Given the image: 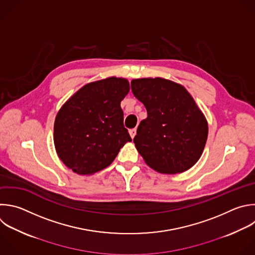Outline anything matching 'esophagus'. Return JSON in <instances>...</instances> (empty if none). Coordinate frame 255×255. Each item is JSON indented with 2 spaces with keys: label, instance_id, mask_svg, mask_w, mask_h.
<instances>
[{
  "label": "esophagus",
  "instance_id": "esophagus-1",
  "mask_svg": "<svg viewBox=\"0 0 255 255\" xmlns=\"http://www.w3.org/2000/svg\"><path fill=\"white\" fill-rule=\"evenodd\" d=\"M129 134H130L131 138L133 139V138L135 137V135H136V129H131V130H129Z\"/></svg>",
  "mask_w": 255,
  "mask_h": 255
}]
</instances>
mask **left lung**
Returning a JSON list of instances; mask_svg holds the SVG:
<instances>
[{
    "instance_id": "1",
    "label": "left lung",
    "mask_w": 255,
    "mask_h": 255,
    "mask_svg": "<svg viewBox=\"0 0 255 255\" xmlns=\"http://www.w3.org/2000/svg\"><path fill=\"white\" fill-rule=\"evenodd\" d=\"M134 96L144 104L133 141L148 166L165 174L191 168L204 150L208 124L192 96L180 84L163 78L131 81Z\"/></svg>"
}]
</instances>
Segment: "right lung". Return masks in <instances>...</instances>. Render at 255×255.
I'll use <instances>...</instances> for the list:
<instances>
[{
  "label": "right lung",
  "instance_id": "right-lung-1",
  "mask_svg": "<svg viewBox=\"0 0 255 255\" xmlns=\"http://www.w3.org/2000/svg\"><path fill=\"white\" fill-rule=\"evenodd\" d=\"M129 90L126 79L106 78L85 85L59 110L54 124L55 148L75 173L102 170L132 141L120 106Z\"/></svg>",
  "mask_w": 255,
  "mask_h": 255
}]
</instances>
